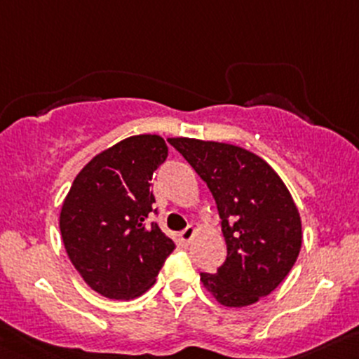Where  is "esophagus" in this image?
Here are the masks:
<instances>
[{
  "label": "esophagus",
  "instance_id": "1",
  "mask_svg": "<svg viewBox=\"0 0 359 359\" xmlns=\"http://www.w3.org/2000/svg\"><path fill=\"white\" fill-rule=\"evenodd\" d=\"M194 233H196V229H194L193 226H187L186 229L180 231V233H179V240L182 241V243H186V245L191 243V240H193Z\"/></svg>",
  "mask_w": 359,
  "mask_h": 359
}]
</instances>
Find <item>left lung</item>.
Wrapping results in <instances>:
<instances>
[{"instance_id":"left-lung-1","label":"left lung","mask_w":359,"mask_h":359,"mask_svg":"<svg viewBox=\"0 0 359 359\" xmlns=\"http://www.w3.org/2000/svg\"><path fill=\"white\" fill-rule=\"evenodd\" d=\"M208 186L227 245L215 273H201L205 288L222 306L243 307L269 295L299 257V210L278 173L238 146L168 139Z\"/></svg>"}]
</instances>
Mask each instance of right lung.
I'll return each instance as SVG.
<instances>
[{
  "instance_id": "right-lung-1",
  "label": "right lung",
  "mask_w": 359,
  "mask_h": 359,
  "mask_svg": "<svg viewBox=\"0 0 359 359\" xmlns=\"http://www.w3.org/2000/svg\"><path fill=\"white\" fill-rule=\"evenodd\" d=\"M168 147L158 135H135L97 154L72 182L60 212V234L72 266L97 293L114 300L153 287L173 241L154 220L153 173Z\"/></svg>"
}]
</instances>
